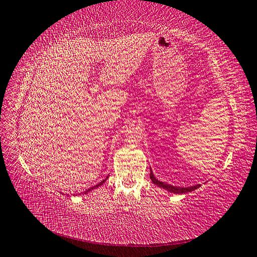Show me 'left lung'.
Returning <instances> with one entry per match:
<instances>
[{
    "instance_id": "1",
    "label": "left lung",
    "mask_w": 257,
    "mask_h": 257,
    "mask_svg": "<svg viewBox=\"0 0 257 257\" xmlns=\"http://www.w3.org/2000/svg\"><path fill=\"white\" fill-rule=\"evenodd\" d=\"M150 179L151 181L154 182L156 185H158L159 188H162L167 190L168 192H171V193H178V194H183V193H188V192H192V191L196 190L198 188L201 187V184H196V185H193V187H187V188H182V187H174V185H171V184H168L166 182H161L158 180L156 177L154 172H152V170L150 169Z\"/></svg>"
}]
</instances>
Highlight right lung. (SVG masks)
Instances as JSON below:
<instances>
[{"label":"right lung","instance_id":"obj_1","mask_svg":"<svg viewBox=\"0 0 257 257\" xmlns=\"http://www.w3.org/2000/svg\"><path fill=\"white\" fill-rule=\"evenodd\" d=\"M108 178V177H107ZM107 178L105 179V180H102V181L101 182H99V183H98V184H96V185H94V187H92V188H90V189H88V190H86L85 191V192L83 193V194H87V193H88V192H90V191H92V190H95V189H97V188H99L100 187V185H102V183L103 182H106V180H107ZM80 194V193H79Z\"/></svg>","mask_w":257,"mask_h":257}]
</instances>
